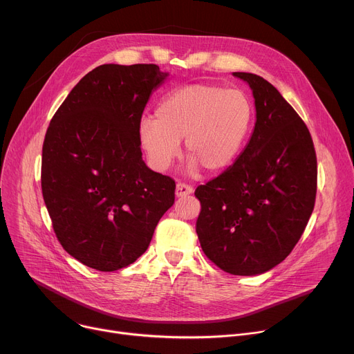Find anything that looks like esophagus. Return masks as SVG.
Here are the masks:
<instances>
[{
	"mask_svg": "<svg viewBox=\"0 0 354 354\" xmlns=\"http://www.w3.org/2000/svg\"><path fill=\"white\" fill-rule=\"evenodd\" d=\"M194 192V187L186 185V183H178L176 185V189H175V194L178 198H183V196H187L191 195Z\"/></svg>",
	"mask_w": 354,
	"mask_h": 354,
	"instance_id": "1",
	"label": "esophagus"
}]
</instances>
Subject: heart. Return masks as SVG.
Returning <instances> with one entry per match:
<instances>
[{
    "instance_id": "b5f03b06",
    "label": "heart",
    "mask_w": 354,
    "mask_h": 354,
    "mask_svg": "<svg viewBox=\"0 0 354 354\" xmlns=\"http://www.w3.org/2000/svg\"><path fill=\"white\" fill-rule=\"evenodd\" d=\"M252 101L239 89L212 84L179 86L163 97L155 120H142L139 142L153 168L167 169L180 152L191 158L187 169L207 175L229 169L241 155L253 125Z\"/></svg>"
}]
</instances>
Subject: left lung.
Masks as SVG:
<instances>
[{"label": "left lung", "mask_w": 354, "mask_h": 354, "mask_svg": "<svg viewBox=\"0 0 354 354\" xmlns=\"http://www.w3.org/2000/svg\"><path fill=\"white\" fill-rule=\"evenodd\" d=\"M233 77L250 86L256 122L232 167L196 187V233L218 268L254 276L283 262L299 242L315 207L317 160L308 127L270 82Z\"/></svg>", "instance_id": "obj_1"}]
</instances>
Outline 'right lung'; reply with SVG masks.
I'll return each mask as SVG.
<instances>
[{"label": "right lung", "instance_id": "right-lung-1", "mask_svg": "<svg viewBox=\"0 0 354 354\" xmlns=\"http://www.w3.org/2000/svg\"><path fill=\"white\" fill-rule=\"evenodd\" d=\"M168 73L104 64L68 93L46 129L42 196L62 248L88 268L122 269L142 254L175 202V182L147 167L138 128Z\"/></svg>", "mask_w": 354, "mask_h": 354}]
</instances>
